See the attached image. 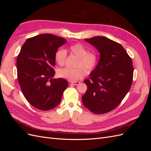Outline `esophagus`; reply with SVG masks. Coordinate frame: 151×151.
I'll use <instances>...</instances> for the list:
<instances>
[{"label": "esophagus", "instance_id": "34e87169", "mask_svg": "<svg viewBox=\"0 0 151 151\" xmlns=\"http://www.w3.org/2000/svg\"><path fill=\"white\" fill-rule=\"evenodd\" d=\"M72 84L73 85H78L80 84V82H78V81H76V82H71L70 83Z\"/></svg>", "mask_w": 151, "mask_h": 151}]
</instances>
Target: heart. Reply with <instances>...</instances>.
<instances>
[{
	"mask_svg": "<svg viewBox=\"0 0 151 151\" xmlns=\"http://www.w3.org/2000/svg\"><path fill=\"white\" fill-rule=\"evenodd\" d=\"M70 52L76 57H78L77 62V68H63L58 69L57 74L59 77L67 79L70 81H76L79 80L86 74L84 69L80 66H82L86 70L90 71L95 67L97 63V57L94 53L88 52L83 45L81 43H76L71 45L69 47ZM67 57V52L64 50H58L55 53V60L59 65L62 66L64 65Z\"/></svg>",
	"mask_w": 151,
	"mask_h": 151,
	"instance_id": "b5f03b06",
	"label": "heart"
}]
</instances>
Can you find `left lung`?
<instances>
[{
  "label": "left lung",
  "mask_w": 151,
  "mask_h": 151,
  "mask_svg": "<svg viewBox=\"0 0 151 151\" xmlns=\"http://www.w3.org/2000/svg\"><path fill=\"white\" fill-rule=\"evenodd\" d=\"M85 41L97 49L100 56L89 79L84 80L87 91L82 101L91 112L108 113L121 103L131 88L132 59L120 44L109 38L98 36Z\"/></svg>",
  "instance_id": "left-lung-1"
}]
</instances>
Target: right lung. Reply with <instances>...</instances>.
<instances>
[{
	"label": "right lung",
	"mask_w": 151,
	"mask_h": 151,
	"mask_svg": "<svg viewBox=\"0 0 151 151\" xmlns=\"http://www.w3.org/2000/svg\"><path fill=\"white\" fill-rule=\"evenodd\" d=\"M67 43L62 37L42 34L27 40L18 55L17 79L24 96L32 106L50 110L60 103L68 85L62 78L52 79L58 48Z\"/></svg>",
	"instance_id": "right-lung-1"
}]
</instances>
